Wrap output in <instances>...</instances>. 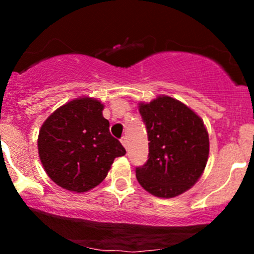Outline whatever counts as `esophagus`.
<instances>
[{"label": "esophagus", "instance_id": "34e87169", "mask_svg": "<svg viewBox=\"0 0 254 254\" xmlns=\"http://www.w3.org/2000/svg\"><path fill=\"white\" fill-rule=\"evenodd\" d=\"M121 142H122V144L124 145V148L125 149H127V136H123L121 138Z\"/></svg>", "mask_w": 254, "mask_h": 254}]
</instances>
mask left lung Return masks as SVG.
I'll return each mask as SVG.
<instances>
[{"instance_id":"1","label":"left lung","mask_w":254,"mask_h":254,"mask_svg":"<svg viewBox=\"0 0 254 254\" xmlns=\"http://www.w3.org/2000/svg\"><path fill=\"white\" fill-rule=\"evenodd\" d=\"M149 141L147 162L136 167L142 188L161 198L188 191L202 176L209 156V135L203 121L171 97L139 104Z\"/></svg>"}]
</instances>
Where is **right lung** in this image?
Here are the masks:
<instances>
[{"label":"right lung","instance_id":"right-lung-1","mask_svg":"<svg viewBox=\"0 0 254 254\" xmlns=\"http://www.w3.org/2000/svg\"><path fill=\"white\" fill-rule=\"evenodd\" d=\"M97 99L69 101L44 122L38 151L46 174L65 190L89 191L106 178L116 157L127 153L110 132Z\"/></svg>","mask_w":254,"mask_h":254}]
</instances>
